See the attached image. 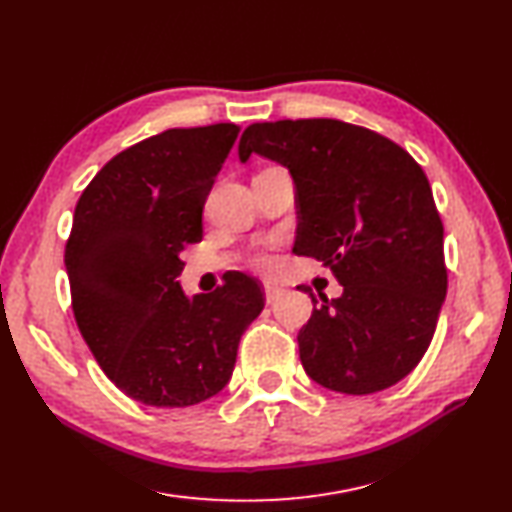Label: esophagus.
<instances>
[{
    "instance_id": "1",
    "label": "esophagus",
    "mask_w": 512,
    "mask_h": 512,
    "mask_svg": "<svg viewBox=\"0 0 512 512\" xmlns=\"http://www.w3.org/2000/svg\"><path fill=\"white\" fill-rule=\"evenodd\" d=\"M264 296H266V303L272 305L274 300H277L281 296V287L272 285V283H264Z\"/></svg>"
}]
</instances>
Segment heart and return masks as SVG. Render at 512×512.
<instances>
[{"label": "heart", "instance_id": "obj_1", "mask_svg": "<svg viewBox=\"0 0 512 512\" xmlns=\"http://www.w3.org/2000/svg\"><path fill=\"white\" fill-rule=\"evenodd\" d=\"M255 261H257V264H261V266H266L268 261H270V257H268L266 253H259V255L255 257Z\"/></svg>", "mask_w": 512, "mask_h": 512}]
</instances>
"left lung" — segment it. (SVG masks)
Returning a JSON list of instances; mask_svg holds the SVG:
<instances>
[{"instance_id":"left-lung-1","label":"left lung","mask_w":512,"mask_h":512,"mask_svg":"<svg viewBox=\"0 0 512 512\" xmlns=\"http://www.w3.org/2000/svg\"><path fill=\"white\" fill-rule=\"evenodd\" d=\"M290 170L294 253L329 266L344 292L318 298L298 333L303 368L318 385L365 396L415 370L448 292L443 225L413 157L372 129L335 119L253 123L240 138Z\"/></svg>"}]
</instances>
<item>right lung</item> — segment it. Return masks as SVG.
I'll list each match as a JSON object with an SVG mask.
<instances>
[{
    "label": "right lung",
    "mask_w": 512,
    "mask_h": 512,
    "mask_svg": "<svg viewBox=\"0 0 512 512\" xmlns=\"http://www.w3.org/2000/svg\"><path fill=\"white\" fill-rule=\"evenodd\" d=\"M240 127L166 129L114 155L75 205L64 248L75 322L125 396L157 409L199 404L229 383L264 292L242 272L183 294V248Z\"/></svg>",
    "instance_id": "add662e5"
}]
</instances>
